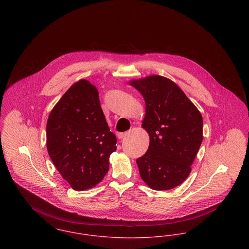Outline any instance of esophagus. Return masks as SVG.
I'll return each mask as SVG.
<instances>
[{
	"instance_id": "1",
	"label": "esophagus",
	"mask_w": 249,
	"mask_h": 249,
	"mask_svg": "<svg viewBox=\"0 0 249 249\" xmlns=\"http://www.w3.org/2000/svg\"><path fill=\"white\" fill-rule=\"evenodd\" d=\"M127 133H128V132H119V133H118V137H119V139H122V138H124V137L127 135Z\"/></svg>"
}]
</instances>
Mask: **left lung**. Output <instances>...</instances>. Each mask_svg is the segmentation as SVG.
Wrapping results in <instances>:
<instances>
[{
    "label": "left lung",
    "instance_id": "left-lung-1",
    "mask_svg": "<svg viewBox=\"0 0 249 249\" xmlns=\"http://www.w3.org/2000/svg\"><path fill=\"white\" fill-rule=\"evenodd\" d=\"M145 102L142 128L146 153L136 160L142 180L155 190H171L189 177L202 142L201 113L177 84L160 75L130 82Z\"/></svg>",
    "mask_w": 249,
    "mask_h": 249
}]
</instances>
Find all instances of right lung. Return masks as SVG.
I'll return each mask as SVG.
<instances>
[{"instance_id":"add662e5","label":"right lung","mask_w":249,"mask_h":249,"mask_svg":"<svg viewBox=\"0 0 249 249\" xmlns=\"http://www.w3.org/2000/svg\"><path fill=\"white\" fill-rule=\"evenodd\" d=\"M93 85L81 79L60 98L48 117V154L74 190L96 186L107 175L109 157L117 150Z\"/></svg>"}]
</instances>
